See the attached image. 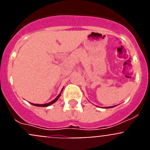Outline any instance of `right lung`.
I'll return each instance as SVG.
<instances>
[{
    "label": "right lung",
    "mask_w": 150,
    "mask_h": 150,
    "mask_svg": "<svg viewBox=\"0 0 150 150\" xmlns=\"http://www.w3.org/2000/svg\"><path fill=\"white\" fill-rule=\"evenodd\" d=\"M63 90V89H62ZM61 91V92H62ZM61 96V93H59V94L58 95V96H57V98H56L55 99H54V100L53 101H51V102H49V103H47V104H33V103H31L32 104H33V105H35V106H38V107H48V106H49V105H51V104H54V102H57V100H58V99L59 98V96Z\"/></svg>",
    "instance_id": "right-lung-1"
}]
</instances>
